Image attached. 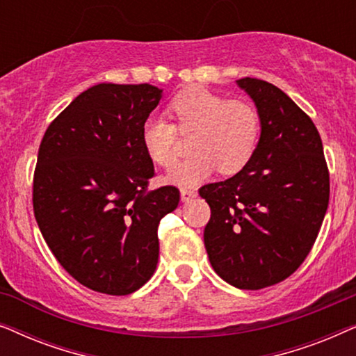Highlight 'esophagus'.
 Here are the masks:
<instances>
[{"instance_id":"34e87169","label":"esophagus","mask_w":356,"mask_h":356,"mask_svg":"<svg viewBox=\"0 0 356 356\" xmlns=\"http://www.w3.org/2000/svg\"><path fill=\"white\" fill-rule=\"evenodd\" d=\"M197 196V193L194 191V189H189V188H183L181 189V201L183 202H189V201H193L194 197Z\"/></svg>"}]
</instances>
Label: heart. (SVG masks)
<instances>
[{
  "mask_svg": "<svg viewBox=\"0 0 356 356\" xmlns=\"http://www.w3.org/2000/svg\"><path fill=\"white\" fill-rule=\"evenodd\" d=\"M173 123L150 118L143 126V144L154 163L170 168L177 163L179 136H191L193 157L170 172V181L194 186L218 168L240 172L250 162L261 134L256 106L246 100L228 99L204 87L175 97L168 105Z\"/></svg>",
  "mask_w": 356,
  "mask_h": 356,
  "instance_id": "b5f03b06",
  "label": "heart"
}]
</instances>
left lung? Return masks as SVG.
Here are the masks:
<instances>
[{
  "label": "left lung",
  "mask_w": 356,
  "mask_h": 356,
  "mask_svg": "<svg viewBox=\"0 0 356 356\" xmlns=\"http://www.w3.org/2000/svg\"><path fill=\"white\" fill-rule=\"evenodd\" d=\"M261 138L235 177L199 188L211 207L209 261L228 284L261 290L280 284L309 254L329 204V168L313 120L269 82L243 77Z\"/></svg>",
  "instance_id": "1"
}]
</instances>
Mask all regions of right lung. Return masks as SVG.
Here are the masks:
<instances>
[{
    "label": "right lung",
    "instance_id": "right-lung-1",
    "mask_svg": "<svg viewBox=\"0 0 356 356\" xmlns=\"http://www.w3.org/2000/svg\"><path fill=\"white\" fill-rule=\"evenodd\" d=\"M162 90L99 84L48 126L33 172V216L53 256L87 289L129 295L154 275L157 228L179 202L177 186L149 189L154 163L143 126Z\"/></svg>",
    "mask_w": 356,
    "mask_h": 356
}]
</instances>
